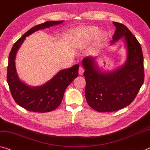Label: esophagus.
I'll list each match as a JSON object with an SVG mask.
<instances>
[{
  "label": "esophagus",
  "instance_id": "34e87169",
  "mask_svg": "<svg viewBox=\"0 0 150 150\" xmlns=\"http://www.w3.org/2000/svg\"><path fill=\"white\" fill-rule=\"evenodd\" d=\"M84 69L82 67H79V74L80 75H83V73H84Z\"/></svg>",
  "mask_w": 150,
  "mask_h": 150
}]
</instances>
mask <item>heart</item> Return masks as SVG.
I'll return each instance as SVG.
<instances>
[{"mask_svg":"<svg viewBox=\"0 0 150 150\" xmlns=\"http://www.w3.org/2000/svg\"><path fill=\"white\" fill-rule=\"evenodd\" d=\"M99 30L96 27H88L85 28L83 33V39L86 41H91L98 37ZM105 34H102L99 37V42H103L105 39Z\"/></svg>","mask_w":150,"mask_h":150,"instance_id":"obj_1","label":"heart"}]
</instances>
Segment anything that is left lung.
I'll use <instances>...</instances> for the list:
<instances>
[{
    "label": "left lung",
    "mask_w": 150,
    "mask_h": 150,
    "mask_svg": "<svg viewBox=\"0 0 150 150\" xmlns=\"http://www.w3.org/2000/svg\"><path fill=\"white\" fill-rule=\"evenodd\" d=\"M116 30L111 44L123 37L127 47L124 65L111 72H101L96 57L82 61L86 81L85 94L87 103L99 112L120 110L134 100L144 81V57L141 45L126 26L113 22Z\"/></svg>",
    "instance_id": "1"
}]
</instances>
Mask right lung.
Wrapping results in <instances>:
<instances>
[{"mask_svg":"<svg viewBox=\"0 0 150 150\" xmlns=\"http://www.w3.org/2000/svg\"><path fill=\"white\" fill-rule=\"evenodd\" d=\"M63 21H50L33 27L26 32L14 44L8 57L7 83L12 96L18 105L33 112L45 113L55 109L62 101L64 92L79 74V65L59 71L51 80L39 87H31L23 83L18 77L15 67V57L18 49L29 36L37 30L59 25Z\"/></svg>","mask_w":150,"mask_h":150,"instance_id":"1","label":"right lung"}]
</instances>
